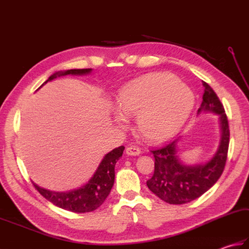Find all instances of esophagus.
Returning <instances> with one entry per match:
<instances>
[{
  "label": "esophagus",
  "instance_id": "esophagus-1",
  "mask_svg": "<svg viewBox=\"0 0 249 249\" xmlns=\"http://www.w3.org/2000/svg\"><path fill=\"white\" fill-rule=\"evenodd\" d=\"M125 153L128 156H138L140 154V150H139V147H137V146H128L127 149H126Z\"/></svg>",
  "mask_w": 249,
  "mask_h": 249
}]
</instances>
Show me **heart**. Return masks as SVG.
Listing matches in <instances>:
<instances>
[{
    "label": "heart",
    "mask_w": 249,
    "mask_h": 249,
    "mask_svg": "<svg viewBox=\"0 0 249 249\" xmlns=\"http://www.w3.org/2000/svg\"><path fill=\"white\" fill-rule=\"evenodd\" d=\"M119 111L113 119L120 127L127 126L126 116H137V125L146 140L160 142L183 127L195 105L186 83L170 73H155L126 84L116 97Z\"/></svg>",
    "instance_id": "b5f03b06"
}]
</instances>
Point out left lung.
Listing matches in <instances>:
<instances>
[{
    "mask_svg": "<svg viewBox=\"0 0 249 249\" xmlns=\"http://www.w3.org/2000/svg\"><path fill=\"white\" fill-rule=\"evenodd\" d=\"M198 114L214 113L218 116L219 143L215 154L203 162L186 163L179 152L181 137L152 153L155 158V170L146 182L147 187L158 198L170 204H184L199 198L218 181L227 160L229 147V125L225 109L208 83Z\"/></svg>",
    "mask_w": 249,
    "mask_h": 249,
    "instance_id": "left-lung-1",
    "label": "left lung"
}]
</instances>
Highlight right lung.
I'll use <instances>...</instances> for the list:
<instances>
[{
    "instance_id": "1",
    "label": "right lung",
    "mask_w": 249,
    "mask_h": 249,
    "mask_svg": "<svg viewBox=\"0 0 249 249\" xmlns=\"http://www.w3.org/2000/svg\"><path fill=\"white\" fill-rule=\"evenodd\" d=\"M92 68H84V70H67L60 71L51 75L47 80L41 84L40 88L45 86L48 81L54 80L57 77L63 76H87L92 72ZM39 88V89H40ZM125 147L122 145L116 149L110 151L106 154L94 174L89 181L82 186L73 188L66 192H53L34 183L35 188L38 190L41 196L53 203L57 208L70 211L73 213H87L98 209L109 196L111 188L114 184V167L115 163L123 155Z\"/></svg>"
}]
</instances>
